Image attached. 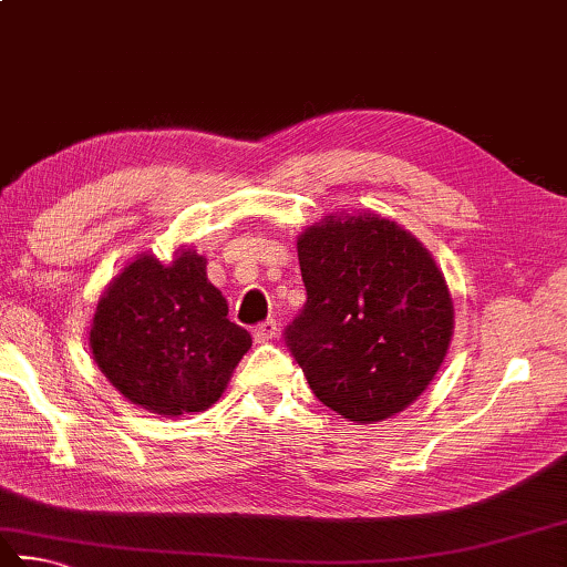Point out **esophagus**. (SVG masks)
I'll list each match as a JSON object with an SVG mask.
<instances>
[{"mask_svg":"<svg viewBox=\"0 0 567 567\" xmlns=\"http://www.w3.org/2000/svg\"><path fill=\"white\" fill-rule=\"evenodd\" d=\"M277 334H280V324H277L275 319H267V322L257 324V327L252 329L255 342H272V339H275Z\"/></svg>","mask_w":567,"mask_h":567,"instance_id":"obj_1","label":"esophagus"}]
</instances>
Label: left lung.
Returning <instances> with one entry per match:
<instances>
[{"label":"left lung","mask_w":567,"mask_h":567,"mask_svg":"<svg viewBox=\"0 0 567 567\" xmlns=\"http://www.w3.org/2000/svg\"><path fill=\"white\" fill-rule=\"evenodd\" d=\"M297 257L307 302L285 342L315 396L359 424L414 404L454 334L434 257L374 213L324 215L297 238Z\"/></svg>","instance_id":"left-lung-1"}]
</instances>
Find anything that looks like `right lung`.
I'll list each match as a JSON object with an SVG mask.
<instances>
[{"label":"right lung","mask_w":567,"mask_h":567,"mask_svg":"<svg viewBox=\"0 0 567 567\" xmlns=\"http://www.w3.org/2000/svg\"><path fill=\"white\" fill-rule=\"evenodd\" d=\"M250 344L195 250H178L171 265L141 255L123 267L89 332L101 374L131 404L161 416L213 406Z\"/></svg>","instance_id":"right-lung-1"}]
</instances>
